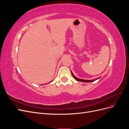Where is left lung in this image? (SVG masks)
I'll return each instance as SVG.
<instances>
[{
	"instance_id": "obj_1",
	"label": "left lung",
	"mask_w": 129,
	"mask_h": 129,
	"mask_svg": "<svg viewBox=\"0 0 129 129\" xmlns=\"http://www.w3.org/2000/svg\"><path fill=\"white\" fill-rule=\"evenodd\" d=\"M72 75H73V76L74 77V79H75L76 81H81V82H93V81H95V80H97V79H99V78H97V79H96V80H83V79H79V78H77L76 77H75V76H74V74H73L72 72Z\"/></svg>"
}]
</instances>
